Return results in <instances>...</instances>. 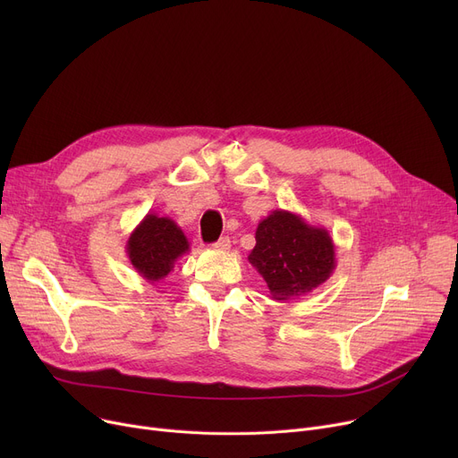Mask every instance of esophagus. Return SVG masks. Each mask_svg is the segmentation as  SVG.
<instances>
[{"label":"esophagus","mask_w":458,"mask_h":458,"mask_svg":"<svg viewBox=\"0 0 458 458\" xmlns=\"http://www.w3.org/2000/svg\"><path fill=\"white\" fill-rule=\"evenodd\" d=\"M215 250H230V247H232V242H230V237H221L219 242H215L213 245H211Z\"/></svg>","instance_id":"34e87169"}]
</instances>
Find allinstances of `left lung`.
I'll return each mask as SVG.
<instances>
[{
    "instance_id": "1",
    "label": "left lung",
    "mask_w": 458,
    "mask_h": 458,
    "mask_svg": "<svg viewBox=\"0 0 458 458\" xmlns=\"http://www.w3.org/2000/svg\"><path fill=\"white\" fill-rule=\"evenodd\" d=\"M249 261L266 280L273 301H292L332 276L335 245L327 228L306 223L299 213L275 209L259 221Z\"/></svg>"
}]
</instances>
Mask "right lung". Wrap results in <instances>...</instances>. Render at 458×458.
<instances>
[{"instance_id":"add662e5","label":"right lung","mask_w":458,"mask_h":458,"mask_svg":"<svg viewBox=\"0 0 458 458\" xmlns=\"http://www.w3.org/2000/svg\"><path fill=\"white\" fill-rule=\"evenodd\" d=\"M187 252L189 242L183 230L173 219L156 213H147L126 242L133 269L152 285L171 273L178 258Z\"/></svg>"}]
</instances>
